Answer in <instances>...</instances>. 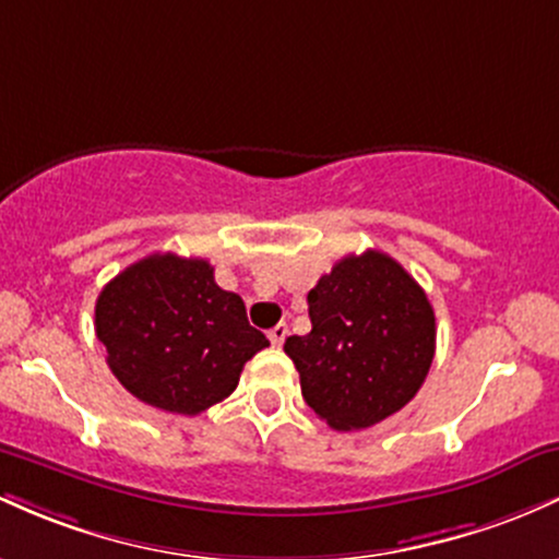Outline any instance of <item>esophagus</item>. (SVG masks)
Here are the masks:
<instances>
[{
  "mask_svg": "<svg viewBox=\"0 0 559 559\" xmlns=\"http://www.w3.org/2000/svg\"><path fill=\"white\" fill-rule=\"evenodd\" d=\"M285 337H287V324H277V328H272L269 330V341H272V346H282V343H285Z\"/></svg>",
  "mask_w": 559,
  "mask_h": 559,
  "instance_id": "1",
  "label": "esophagus"
}]
</instances>
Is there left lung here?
Returning <instances> with one entry per match:
<instances>
[{"instance_id": "obj_1", "label": "left lung", "mask_w": 559, "mask_h": 559, "mask_svg": "<svg viewBox=\"0 0 559 559\" xmlns=\"http://www.w3.org/2000/svg\"><path fill=\"white\" fill-rule=\"evenodd\" d=\"M309 335L285 354L313 415L364 430L415 399L436 356V313L415 277L380 250L346 255L309 293Z\"/></svg>"}]
</instances>
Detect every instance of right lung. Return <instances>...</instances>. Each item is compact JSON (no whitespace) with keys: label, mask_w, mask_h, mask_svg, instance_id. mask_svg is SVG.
<instances>
[{"label":"right lung","mask_w":559,"mask_h":559,"mask_svg":"<svg viewBox=\"0 0 559 559\" xmlns=\"http://www.w3.org/2000/svg\"><path fill=\"white\" fill-rule=\"evenodd\" d=\"M94 332L131 396L190 417L227 399L246 361L269 346L211 263L177 253H153L112 277L94 306Z\"/></svg>","instance_id":"1"}]
</instances>
